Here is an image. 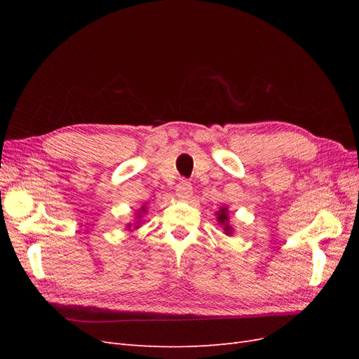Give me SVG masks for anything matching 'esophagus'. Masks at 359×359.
<instances>
[{
    "instance_id": "1",
    "label": "esophagus",
    "mask_w": 359,
    "mask_h": 359,
    "mask_svg": "<svg viewBox=\"0 0 359 359\" xmlns=\"http://www.w3.org/2000/svg\"><path fill=\"white\" fill-rule=\"evenodd\" d=\"M177 194L180 198H184V199H187V198H190L191 194H193V187H191V184L189 182V181H181L178 186H177Z\"/></svg>"
}]
</instances>
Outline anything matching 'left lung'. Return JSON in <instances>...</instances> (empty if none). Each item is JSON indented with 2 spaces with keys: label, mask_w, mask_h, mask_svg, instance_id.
I'll return each mask as SVG.
<instances>
[{
  "label": "left lung",
  "mask_w": 359,
  "mask_h": 359,
  "mask_svg": "<svg viewBox=\"0 0 359 359\" xmlns=\"http://www.w3.org/2000/svg\"><path fill=\"white\" fill-rule=\"evenodd\" d=\"M215 215H217V222H219V224L223 227L224 235L227 236L233 235L235 229L229 224V211H227L226 206H222V208L215 212Z\"/></svg>",
  "instance_id": "obj_1"
}]
</instances>
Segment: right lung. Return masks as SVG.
Masks as SVG:
<instances>
[{
  "label": "right lung",
  "mask_w": 359,
  "mask_h": 359,
  "mask_svg": "<svg viewBox=\"0 0 359 359\" xmlns=\"http://www.w3.org/2000/svg\"><path fill=\"white\" fill-rule=\"evenodd\" d=\"M147 212V206L144 205V206H140V210L136 212V222L133 223V224H130V223H127V226H126V231H128L130 233H132L133 231H136V229H139V226H140V219H142V215Z\"/></svg>",
  "instance_id": "obj_1"
}]
</instances>
